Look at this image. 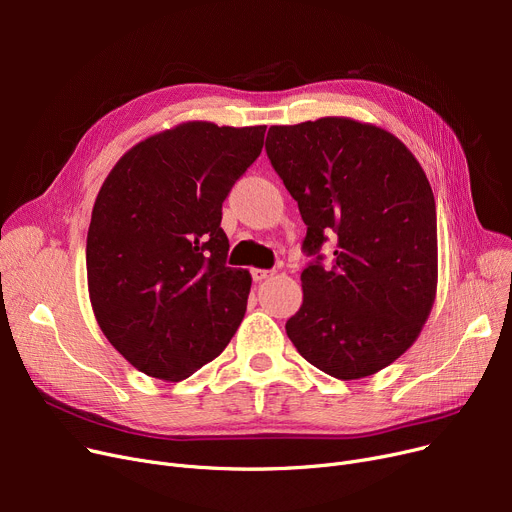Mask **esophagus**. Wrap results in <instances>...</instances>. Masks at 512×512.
I'll list each match as a JSON object with an SVG mask.
<instances>
[{
    "mask_svg": "<svg viewBox=\"0 0 512 512\" xmlns=\"http://www.w3.org/2000/svg\"><path fill=\"white\" fill-rule=\"evenodd\" d=\"M251 276L255 282H263L265 278H270L272 272L270 270H259V267H255V270H251Z\"/></svg>",
    "mask_w": 512,
    "mask_h": 512,
    "instance_id": "obj_1",
    "label": "esophagus"
}]
</instances>
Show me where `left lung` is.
Listing matches in <instances>:
<instances>
[{"label": "left lung", "mask_w": 512, "mask_h": 512, "mask_svg": "<svg viewBox=\"0 0 512 512\" xmlns=\"http://www.w3.org/2000/svg\"><path fill=\"white\" fill-rule=\"evenodd\" d=\"M265 151L307 224L303 305L286 321L301 357L338 380L394 363L438 286L432 186L394 134L351 118L272 126ZM335 238L326 268L318 251Z\"/></svg>", "instance_id": "left-lung-1"}]
</instances>
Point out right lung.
Wrapping results in <instances>:
<instances>
[{
	"instance_id": "add662e5",
	"label": "right lung",
	"mask_w": 512,
	"mask_h": 512,
	"mask_svg": "<svg viewBox=\"0 0 512 512\" xmlns=\"http://www.w3.org/2000/svg\"><path fill=\"white\" fill-rule=\"evenodd\" d=\"M263 137L265 126L184 122L134 145L101 184L87 234L93 313L151 378H188L245 317L251 274L226 265L220 222Z\"/></svg>"
}]
</instances>
